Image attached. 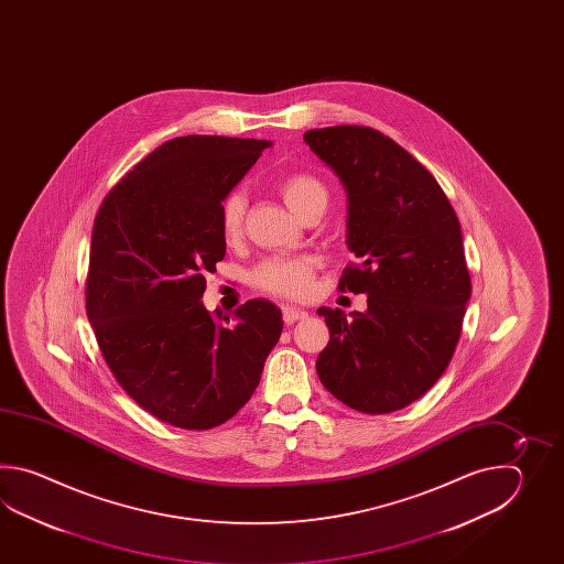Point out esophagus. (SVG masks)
<instances>
[{
	"mask_svg": "<svg viewBox=\"0 0 564 564\" xmlns=\"http://www.w3.org/2000/svg\"><path fill=\"white\" fill-rule=\"evenodd\" d=\"M282 316H284V321L288 324L299 323V321H304L306 316H308V312L302 311L299 306H292V304H286V306H282Z\"/></svg>",
	"mask_w": 564,
	"mask_h": 564,
	"instance_id": "obj_1",
	"label": "esophagus"
}]
</instances>
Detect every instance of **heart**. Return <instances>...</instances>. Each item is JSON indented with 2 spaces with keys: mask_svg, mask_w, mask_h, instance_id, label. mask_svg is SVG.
<instances>
[{
  "mask_svg": "<svg viewBox=\"0 0 564 564\" xmlns=\"http://www.w3.org/2000/svg\"><path fill=\"white\" fill-rule=\"evenodd\" d=\"M278 193L300 219L311 214L318 205L326 204V189L323 183L308 173H290L278 181ZM248 199L241 192H231L221 204L219 228L224 240L234 243L243 236ZM318 262L311 256L299 258H270L256 268L253 280L268 292L282 296H304L311 292L312 278Z\"/></svg>",
  "mask_w": 564,
  "mask_h": 564,
  "instance_id": "obj_1",
  "label": "heart"
}]
</instances>
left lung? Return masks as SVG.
Masks as SVG:
<instances>
[{
	"label": "left lung",
	"instance_id": "1",
	"mask_svg": "<svg viewBox=\"0 0 564 564\" xmlns=\"http://www.w3.org/2000/svg\"><path fill=\"white\" fill-rule=\"evenodd\" d=\"M304 143L347 192V265L340 290L367 294V311L321 306L330 340L321 383L348 408H408L444 375L471 296L462 228L432 173L369 127L304 132Z\"/></svg>",
	"mask_w": 564,
	"mask_h": 564
}]
</instances>
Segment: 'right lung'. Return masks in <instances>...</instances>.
Here are the masks:
<instances>
[{
    "instance_id": "right-lung-1",
    "label": "right lung",
    "mask_w": 564,
    "mask_h": 564,
    "mask_svg": "<svg viewBox=\"0 0 564 564\" xmlns=\"http://www.w3.org/2000/svg\"><path fill=\"white\" fill-rule=\"evenodd\" d=\"M268 147L209 134L171 139L115 185L95 219L88 323L132 401L181 430L234 417L282 335V312L270 300H248L231 316L217 308V318L202 300L205 272L226 256L221 204Z\"/></svg>"
}]
</instances>
